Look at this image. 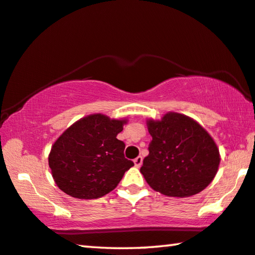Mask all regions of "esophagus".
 <instances>
[{"mask_svg":"<svg viewBox=\"0 0 255 255\" xmlns=\"http://www.w3.org/2000/svg\"><path fill=\"white\" fill-rule=\"evenodd\" d=\"M142 162H143V157L142 156H137L136 159L134 160V163H135V167H137V168H139L140 165H142Z\"/></svg>","mask_w":255,"mask_h":255,"instance_id":"1","label":"esophagus"}]
</instances>
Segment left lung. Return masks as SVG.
Wrapping results in <instances>:
<instances>
[{"label":"left lung","instance_id":"8db88e82","mask_svg":"<svg viewBox=\"0 0 255 255\" xmlns=\"http://www.w3.org/2000/svg\"><path fill=\"white\" fill-rule=\"evenodd\" d=\"M152 140L140 172L163 195L188 197L211 183L220 163L219 148L201 125L181 113L168 112L146 121Z\"/></svg>","mask_w":255,"mask_h":255}]
</instances>
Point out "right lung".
Segmentation results:
<instances>
[{"instance_id":"obj_1","label":"right lung","mask_w":255,"mask_h":255,"mask_svg":"<svg viewBox=\"0 0 255 255\" xmlns=\"http://www.w3.org/2000/svg\"><path fill=\"white\" fill-rule=\"evenodd\" d=\"M127 119L94 113L64 130L48 154V165L58 187L76 199H99L113 191L134 162L124 155L125 143L117 138Z\"/></svg>"}]
</instances>
